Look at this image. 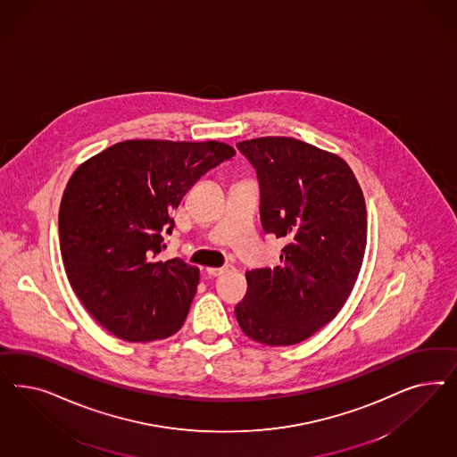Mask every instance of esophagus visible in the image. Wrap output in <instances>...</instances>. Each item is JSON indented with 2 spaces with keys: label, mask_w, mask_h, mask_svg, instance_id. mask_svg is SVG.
Here are the masks:
<instances>
[{
  "label": "esophagus",
  "mask_w": 457,
  "mask_h": 457,
  "mask_svg": "<svg viewBox=\"0 0 457 457\" xmlns=\"http://www.w3.org/2000/svg\"><path fill=\"white\" fill-rule=\"evenodd\" d=\"M231 270H233V266H231V264H226V266H222V268H208L206 271H208L209 277H221L224 273L231 271Z\"/></svg>",
  "instance_id": "esophagus-1"
}]
</instances>
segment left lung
<instances>
[{
	"label": "left lung",
	"instance_id": "8db88e82",
	"mask_svg": "<svg viewBox=\"0 0 457 457\" xmlns=\"http://www.w3.org/2000/svg\"><path fill=\"white\" fill-rule=\"evenodd\" d=\"M262 187L264 233L287 239L281 264L246 271L248 291L235 313L264 345L300 344L345 304L367 246V208L345 161L293 137L236 144Z\"/></svg>",
	"mask_w": 457,
	"mask_h": 457
}]
</instances>
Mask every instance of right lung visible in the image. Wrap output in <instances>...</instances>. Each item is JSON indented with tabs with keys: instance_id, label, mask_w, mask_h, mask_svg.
Wrapping results in <instances>:
<instances>
[{
	"instance_id": "right-lung-1",
	"label": "right lung",
	"mask_w": 457,
	"mask_h": 457,
	"mask_svg": "<svg viewBox=\"0 0 457 457\" xmlns=\"http://www.w3.org/2000/svg\"><path fill=\"white\" fill-rule=\"evenodd\" d=\"M233 145L132 138L87 159L71 174L58 212L70 285L98 323L127 342L179 330L199 268L155 254L170 235V212Z\"/></svg>"
}]
</instances>
